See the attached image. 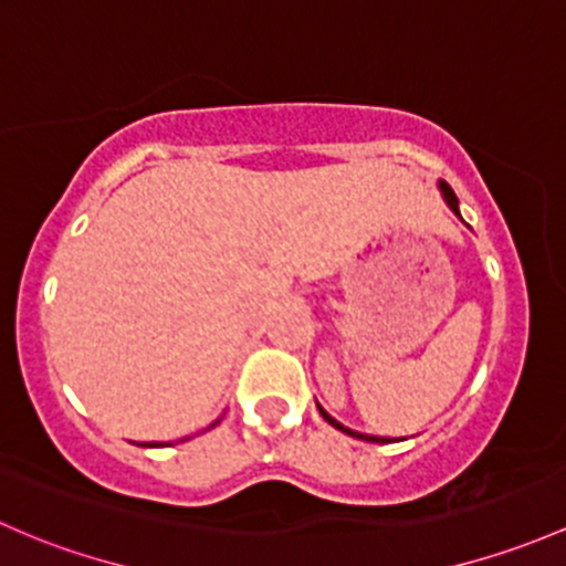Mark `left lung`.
Segmentation results:
<instances>
[{
	"label": "left lung",
	"instance_id": "obj_1",
	"mask_svg": "<svg viewBox=\"0 0 566 566\" xmlns=\"http://www.w3.org/2000/svg\"><path fill=\"white\" fill-rule=\"evenodd\" d=\"M437 187H439V192H442L444 203L450 206V211H453L455 217L461 219V211H458V198H455V192H453V189H450V184H448V181H439ZM461 222H463V219H461ZM317 409H319V415H323V418L328 420V423H331L333 428H338V431H342V433H349V437H355V439H366V442H379V444H385V442H392V439H385V437H371V433H360V431H353V428L342 426V423H338L336 418H331V415L325 412V409L319 407V403H317Z\"/></svg>",
	"mask_w": 566,
	"mask_h": 566
}]
</instances>
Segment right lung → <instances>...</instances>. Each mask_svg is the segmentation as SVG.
Returning a JSON list of instances; mask_svg holds the SVG:
<instances>
[{
	"label": "right lung",
	"mask_w": 566,
	"mask_h": 566,
	"mask_svg": "<svg viewBox=\"0 0 566 566\" xmlns=\"http://www.w3.org/2000/svg\"><path fill=\"white\" fill-rule=\"evenodd\" d=\"M219 420H222V418H219ZM219 420H213V423L208 426V428H213V426H217ZM187 439H189V437H187ZM143 448H163V442H143Z\"/></svg>",
	"instance_id": "obj_1"
}]
</instances>
